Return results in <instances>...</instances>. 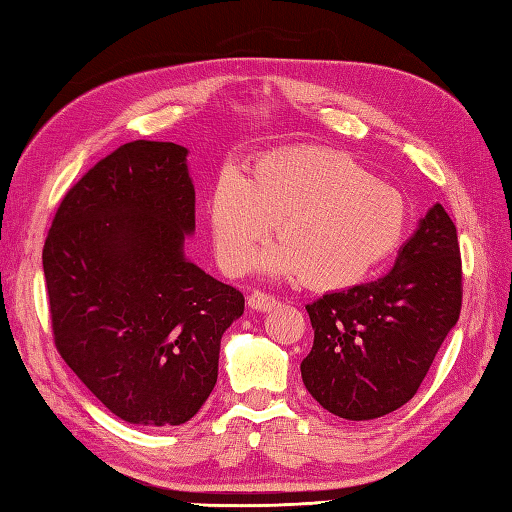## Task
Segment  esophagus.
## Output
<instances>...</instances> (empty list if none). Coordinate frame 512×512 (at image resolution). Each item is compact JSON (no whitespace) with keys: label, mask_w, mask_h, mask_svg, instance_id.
Here are the masks:
<instances>
[{"label":"esophagus","mask_w":512,"mask_h":512,"mask_svg":"<svg viewBox=\"0 0 512 512\" xmlns=\"http://www.w3.org/2000/svg\"><path fill=\"white\" fill-rule=\"evenodd\" d=\"M248 306L257 312H268L277 306V299L273 295H266L262 290H255L248 295Z\"/></svg>","instance_id":"1"}]
</instances>
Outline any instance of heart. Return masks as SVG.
<instances>
[{
	"label": "heart",
	"instance_id": "heart-1",
	"mask_svg": "<svg viewBox=\"0 0 512 512\" xmlns=\"http://www.w3.org/2000/svg\"><path fill=\"white\" fill-rule=\"evenodd\" d=\"M262 257L270 275L295 277L314 290H347L383 266L407 231V202L341 151L297 147L255 162L250 178L224 169L209 195L215 257L231 275Z\"/></svg>",
	"mask_w": 512,
	"mask_h": 512
}]
</instances>
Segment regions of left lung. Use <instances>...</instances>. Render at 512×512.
Here are the masks:
<instances>
[{
	"mask_svg": "<svg viewBox=\"0 0 512 512\" xmlns=\"http://www.w3.org/2000/svg\"><path fill=\"white\" fill-rule=\"evenodd\" d=\"M460 308L458 231L433 204L385 277L306 306L314 343L303 385L339 418L387 416L416 394Z\"/></svg>",
	"mask_w": 512,
	"mask_h": 512,
	"instance_id": "8db88e82",
	"label": "left lung"
}]
</instances>
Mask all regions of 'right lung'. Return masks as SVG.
Wrapping results in <instances>:
<instances>
[{"instance_id": "right-lung-1", "label": "right lung", "mask_w": 512, "mask_h": 512, "mask_svg": "<svg viewBox=\"0 0 512 512\" xmlns=\"http://www.w3.org/2000/svg\"><path fill=\"white\" fill-rule=\"evenodd\" d=\"M189 151L134 140L65 193L43 244L54 345L125 422L191 420L217 383L244 295L184 257L195 231Z\"/></svg>"}]
</instances>
